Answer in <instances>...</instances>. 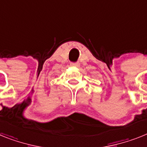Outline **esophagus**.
<instances>
[{
    "mask_svg": "<svg viewBox=\"0 0 147 147\" xmlns=\"http://www.w3.org/2000/svg\"><path fill=\"white\" fill-rule=\"evenodd\" d=\"M71 66H76V67H79V66H80V63H79V62H75V63H71Z\"/></svg>",
    "mask_w": 147,
    "mask_h": 147,
    "instance_id": "34e87169",
    "label": "esophagus"
}]
</instances>
